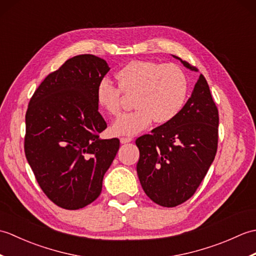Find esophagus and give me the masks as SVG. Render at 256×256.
Instances as JSON below:
<instances>
[{"label": "esophagus", "mask_w": 256, "mask_h": 256, "mask_svg": "<svg viewBox=\"0 0 256 256\" xmlns=\"http://www.w3.org/2000/svg\"><path fill=\"white\" fill-rule=\"evenodd\" d=\"M120 142H121L122 144L130 143V142H132V138H120Z\"/></svg>", "instance_id": "esophagus-1"}]
</instances>
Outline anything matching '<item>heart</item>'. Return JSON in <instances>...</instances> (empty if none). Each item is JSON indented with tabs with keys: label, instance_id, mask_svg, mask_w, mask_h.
Returning a JSON list of instances; mask_svg holds the SVG:
<instances>
[{
	"label": "heart",
	"instance_id": "b5f03b06",
	"mask_svg": "<svg viewBox=\"0 0 256 256\" xmlns=\"http://www.w3.org/2000/svg\"><path fill=\"white\" fill-rule=\"evenodd\" d=\"M118 88L108 80L96 86V102L110 116H118L123 96H132L135 110L125 113L112 124L113 135L131 136L148 128L152 122L170 123L186 103L188 80L184 70L175 64L150 60L128 62L116 74Z\"/></svg>",
	"mask_w": 256,
	"mask_h": 256
}]
</instances>
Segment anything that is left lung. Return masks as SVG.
I'll use <instances>...</instances> for the list:
<instances>
[{"instance_id": "obj_1", "label": "left lung", "mask_w": 256, "mask_h": 256, "mask_svg": "<svg viewBox=\"0 0 256 256\" xmlns=\"http://www.w3.org/2000/svg\"><path fill=\"white\" fill-rule=\"evenodd\" d=\"M184 67L198 72L189 62ZM218 108L202 74L192 96L170 123L140 136L136 170L142 188L155 204L172 208L192 198L218 148Z\"/></svg>"}]
</instances>
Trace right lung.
<instances>
[{"label":"right lung","instance_id":"add662e5","mask_svg":"<svg viewBox=\"0 0 256 256\" xmlns=\"http://www.w3.org/2000/svg\"><path fill=\"white\" fill-rule=\"evenodd\" d=\"M108 70L104 59L74 56L47 76L28 103L26 160L42 192L60 208L94 202L118 150V138H99L106 122L98 110L96 86Z\"/></svg>","mask_w":256,"mask_h":256}]
</instances>
